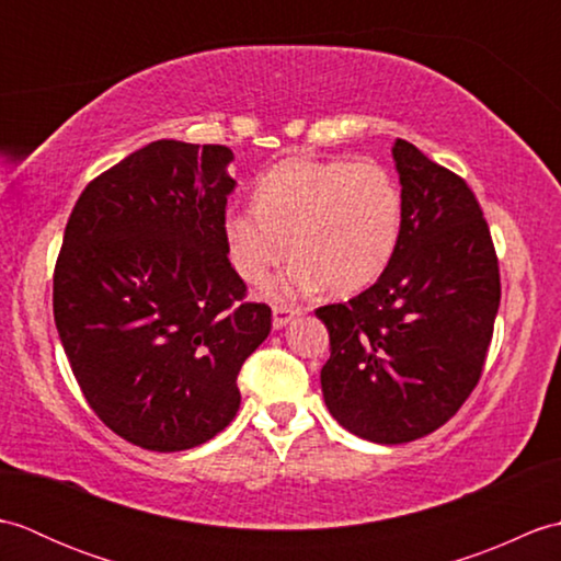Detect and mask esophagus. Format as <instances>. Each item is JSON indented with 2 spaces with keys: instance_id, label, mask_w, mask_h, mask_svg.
Instances as JSON below:
<instances>
[{
  "instance_id": "obj_1",
  "label": "esophagus",
  "mask_w": 561,
  "mask_h": 561,
  "mask_svg": "<svg viewBox=\"0 0 561 561\" xmlns=\"http://www.w3.org/2000/svg\"><path fill=\"white\" fill-rule=\"evenodd\" d=\"M304 313V308L299 306H287V304H277L272 308V325L274 328H284L287 323H291L294 318H299Z\"/></svg>"
}]
</instances>
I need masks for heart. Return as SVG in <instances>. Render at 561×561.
<instances>
[{"mask_svg":"<svg viewBox=\"0 0 561 561\" xmlns=\"http://www.w3.org/2000/svg\"><path fill=\"white\" fill-rule=\"evenodd\" d=\"M402 233V190L386 165L350 159H289L260 178L255 205L229 207L224 241L236 272L267 284L272 299L330 287L359 291L390 265Z\"/></svg>","mask_w":561,"mask_h":561,"instance_id":"1","label":"heart"}]
</instances>
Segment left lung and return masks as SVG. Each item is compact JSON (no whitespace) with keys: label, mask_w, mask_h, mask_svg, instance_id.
I'll list each match as a JSON object with an SVG mask.
<instances>
[{"label":"left lung","mask_w":561,"mask_h":561,"mask_svg":"<svg viewBox=\"0 0 561 561\" xmlns=\"http://www.w3.org/2000/svg\"><path fill=\"white\" fill-rule=\"evenodd\" d=\"M392 159L402 185L396 255L374 287L316 311L330 332L328 410L374 444L422 438L462 408L502 299L490 226L468 183L404 139Z\"/></svg>","instance_id":"1"}]
</instances>
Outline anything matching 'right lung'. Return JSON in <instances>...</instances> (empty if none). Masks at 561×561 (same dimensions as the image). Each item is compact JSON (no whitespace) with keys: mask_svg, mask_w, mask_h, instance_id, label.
I'll list each match as a JSON object with an SVG mask.
<instances>
[{"mask_svg":"<svg viewBox=\"0 0 561 561\" xmlns=\"http://www.w3.org/2000/svg\"><path fill=\"white\" fill-rule=\"evenodd\" d=\"M221 145L151 141L83 187L53 277L55 325L89 408L129 444L173 453L229 426L238 371L272 328L224 241Z\"/></svg>","mask_w":561,"mask_h":561,"instance_id":"1","label":"right lung"}]
</instances>
